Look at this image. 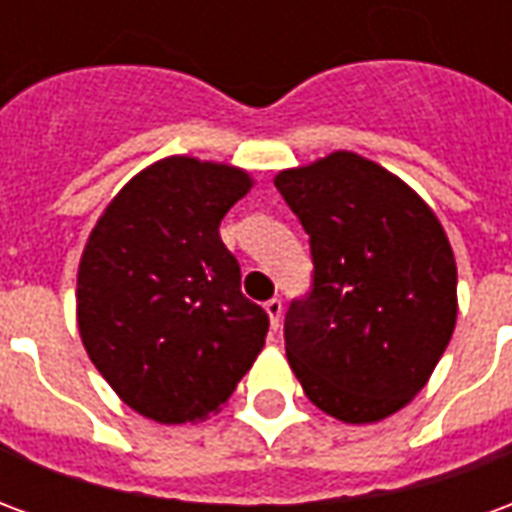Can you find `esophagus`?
<instances>
[{
    "label": "esophagus",
    "mask_w": 512,
    "mask_h": 512,
    "mask_svg": "<svg viewBox=\"0 0 512 512\" xmlns=\"http://www.w3.org/2000/svg\"><path fill=\"white\" fill-rule=\"evenodd\" d=\"M266 312H268V318H271V326H274V329H279V323H282V301L268 299Z\"/></svg>",
    "instance_id": "34e87169"
}]
</instances>
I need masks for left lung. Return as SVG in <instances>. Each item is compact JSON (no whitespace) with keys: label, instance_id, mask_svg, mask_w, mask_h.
<instances>
[{"label":"left lung","instance_id":"8db88e82","mask_svg":"<svg viewBox=\"0 0 512 512\" xmlns=\"http://www.w3.org/2000/svg\"><path fill=\"white\" fill-rule=\"evenodd\" d=\"M274 186L310 235L312 290L285 312V354L304 395L367 425L428 384L458 318V268L417 191L337 150Z\"/></svg>","mask_w":512,"mask_h":512}]
</instances>
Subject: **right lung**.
I'll list each match as a JSON object with an SVG mask.
<instances>
[{"label":"right lung","instance_id":"add662e5","mask_svg":"<svg viewBox=\"0 0 512 512\" xmlns=\"http://www.w3.org/2000/svg\"><path fill=\"white\" fill-rule=\"evenodd\" d=\"M249 189V172L230 164L161 158L117 191L84 246L76 321L87 356L161 425L216 414L266 345V310L241 293L219 235Z\"/></svg>","mask_w":512,"mask_h":512}]
</instances>
